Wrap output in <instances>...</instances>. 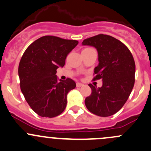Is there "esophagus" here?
<instances>
[{
  "label": "esophagus",
  "instance_id": "1",
  "mask_svg": "<svg viewBox=\"0 0 151 151\" xmlns=\"http://www.w3.org/2000/svg\"><path fill=\"white\" fill-rule=\"evenodd\" d=\"M83 83H80V82H78V83H76V86L77 87H81V86H83Z\"/></svg>",
  "mask_w": 151,
  "mask_h": 151
}]
</instances>
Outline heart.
Here are the masks:
<instances>
[{
    "label": "heart",
    "mask_w": 151,
    "mask_h": 151,
    "mask_svg": "<svg viewBox=\"0 0 151 151\" xmlns=\"http://www.w3.org/2000/svg\"><path fill=\"white\" fill-rule=\"evenodd\" d=\"M91 49V48H86V49Z\"/></svg>",
    "instance_id": "heart-1"
}]
</instances>
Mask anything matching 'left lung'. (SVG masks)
I'll return each mask as SVG.
<instances>
[{"mask_svg":"<svg viewBox=\"0 0 151 151\" xmlns=\"http://www.w3.org/2000/svg\"><path fill=\"white\" fill-rule=\"evenodd\" d=\"M82 44L97 49L99 65L94 68L93 80H102V87L88 84L91 93L85 99V105L97 116H112L122 109L134 84L135 63L132 54L122 41L104 34L84 39Z\"/></svg>","mask_w":151,"mask_h":151,"instance_id":"left-lung-1","label":"left lung"}]
</instances>
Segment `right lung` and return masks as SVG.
I'll return each mask as SVG.
<instances>
[{"mask_svg": "<svg viewBox=\"0 0 151 151\" xmlns=\"http://www.w3.org/2000/svg\"><path fill=\"white\" fill-rule=\"evenodd\" d=\"M78 43L76 40L45 35L31 43L23 54L18 68L20 88L38 116L56 117L66 108L68 93L76 84L69 78L58 81L56 73Z\"/></svg>", "mask_w": 151, "mask_h": 151, "instance_id": "1", "label": "right lung"}]
</instances>
